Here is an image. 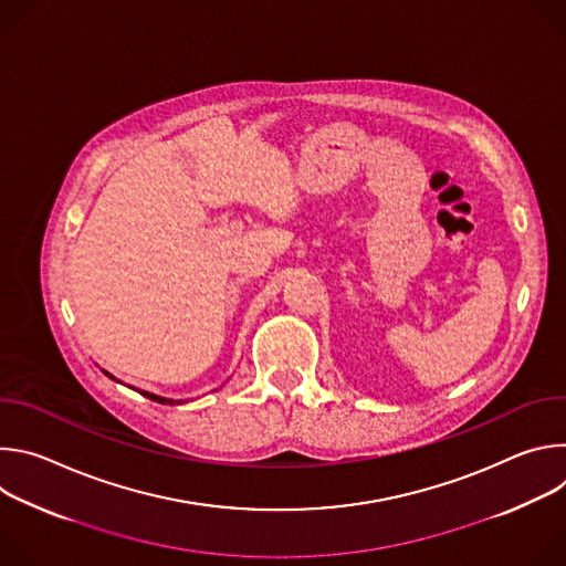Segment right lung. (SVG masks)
Instances as JSON below:
<instances>
[{"label":"right lung","instance_id":"obj_1","mask_svg":"<svg viewBox=\"0 0 566 566\" xmlns=\"http://www.w3.org/2000/svg\"><path fill=\"white\" fill-rule=\"evenodd\" d=\"M107 374V371H105ZM109 378H114L112 374H107ZM116 380V378H114ZM143 396H147L149 400H156V402H160V406H175V402H181V400H172V398H166V396H156V394H149V391H140Z\"/></svg>","mask_w":566,"mask_h":566}]
</instances>
